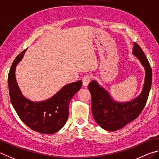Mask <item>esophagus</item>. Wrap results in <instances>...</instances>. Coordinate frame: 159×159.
Wrapping results in <instances>:
<instances>
[{"mask_svg":"<svg viewBox=\"0 0 159 159\" xmlns=\"http://www.w3.org/2000/svg\"><path fill=\"white\" fill-rule=\"evenodd\" d=\"M91 77L90 75H86L84 77L82 78V84L84 87H87L91 82Z\"/></svg>","mask_w":159,"mask_h":159,"instance_id":"34e87169","label":"esophagus"}]
</instances>
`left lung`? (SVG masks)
Wrapping results in <instances>:
<instances>
[{
    "instance_id": "obj_1",
    "label": "left lung",
    "mask_w": 159,
    "mask_h": 159,
    "mask_svg": "<svg viewBox=\"0 0 159 159\" xmlns=\"http://www.w3.org/2000/svg\"><path fill=\"white\" fill-rule=\"evenodd\" d=\"M132 54L144 68V81L140 94L130 101L118 102L99 83L93 80L88 89L91 94L93 118L104 130L115 131L124 127L140 115L148 98L152 81V70L140 47L134 43Z\"/></svg>"
}]
</instances>
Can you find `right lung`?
<instances>
[{
    "mask_svg": "<svg viewBox=\"0 0 159 159\" xmlns=\"http://www.w3.org/2000/svg\"><path fill=\"white\" fill-rule=\"evenodd\" d=\"M26 50L16 57L8 74L10 101L21 120L30 129L44 134H52L66 124L69 114V104L80 89L81 80L64 86L48 99L33 101L25 97L18 86L15 70L24 57Z\"/></svg>",
    "mask_w": 159,
    "mask_h": 159,
    "instance_id": "obj_1",
    "label": "right lung"
}]
</instances>
